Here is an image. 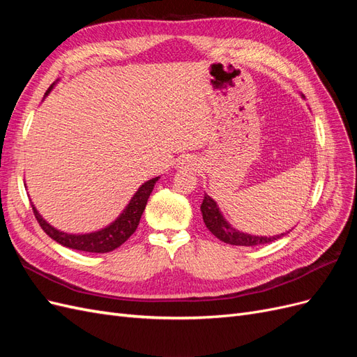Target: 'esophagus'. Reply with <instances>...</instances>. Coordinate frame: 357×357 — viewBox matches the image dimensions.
<instances>
[{
	"instance_id": "1",
	"label": "esophagus",
	"mask_w": 357,
	"mask_h": 357,
	"mask_svg": "<svg viewBox=\"0 0 357 357\" xmlns=\"http://www.w3.org/2000/svg\"><path fill=\"white\" fill-rule=\"evenodd\" d=\"M198 167H199L198 160L195 158H190V156L183 158L178 162V168H181V169H197Z\"/></svg>"
}]
</instances>
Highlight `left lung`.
Here are the masks:
<instances>
[{
	"mask_svg": "<svg viewBox=\"0 0 357 357\" xmlns=\"http://www.w3.org/2000/svg\"><path fill=\"white\" fill-rule=\"evenodd\" d=\"M201 213L205 226H207L208 231L218 236V238L226 244L231 245H244V247H253V245H261L273 243L278 238H282L286 234H280L274 236H259V235H250L244 234L238 229H235L231 226V223L223 218V214L219 208L218 202H215L207 193L204 195L202 204H201Z\"/></svg>",
	"mask_w": 357,
	"mask_h": 357,
	"instance_id": "left-lung-1",
	"label": "left lung"
}]
</instances>
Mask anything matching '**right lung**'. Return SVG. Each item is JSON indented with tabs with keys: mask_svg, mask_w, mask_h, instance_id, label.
Listing matches in <instances>:
<instances>
[{
	"mask_svg": "<svg viewBox=\"0 0 357 357\" xmlns=\"http://www.w3.org/2000/svg\"><path fill=\"white\" fill-rule=\"evenodd\" d=\"M55 84L56 82L47 89V92L45 93V98L50 93V91L53 89V86ZM159 178L160 177H155L152 180H147L146 183H143V185L139 186L138 190L134 193V197L131 198V201H129L125 210L121 213V215H119V218L114 222H112L109 226H105V228L95 232H89V234L62 232L56 228H53L50 223H47L45 219H43V215L38 213L34 204H32V211H34L36 219L38 220L43 231H45L52 240H55L61 245L73 248V250H80V252L107 253V252L114 250L117 247H121L129 236L135 232L139 219H142V214L146 208L147 199Z\"/></svg>",
	"mask_w": 357,
	"mask_h": 357,
	"instance_id": "obj_1",
	"label": "right lung"
}]
</instances>
